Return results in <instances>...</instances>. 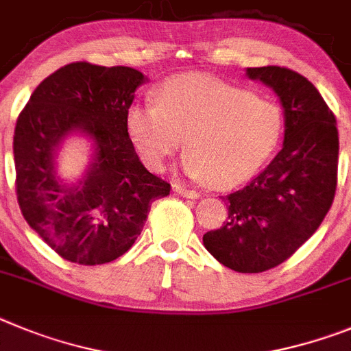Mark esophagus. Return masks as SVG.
<instances>
[{
    "instance_id": "1",
    "label": "esophagus",
    "mask_w": 351,
    "mask_h": 351,
    "mask_svg": "<svg viewBox=\"0 0 351 351\" xmlns=\"http://www.w3.org/2000/svg\"><path fill=\"white\" fill-rule=\"evenodd\" d=\"M175 191H176V194L183 195V197H187V199H197L199 197V192L189 191V189H185L183 185H175Z\"/></svg>"
}]
</instances>
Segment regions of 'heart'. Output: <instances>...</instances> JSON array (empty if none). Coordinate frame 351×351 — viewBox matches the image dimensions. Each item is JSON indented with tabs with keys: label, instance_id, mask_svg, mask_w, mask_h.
Segmentation results:
<instances>
[{
	"label": "heart",
	"instance_id": "1",
	"mask_svg": "<svg viewBox=\"0 0 351 351\" xmlns=\"http://www.w3.org/2000/svg\"><path fill=\"white\" fill-rule=\"evenodd\" d=\"M282 112L245 89L203 77H175L157 89L156 103L128 112V131L152 169L185 143L183 169L229 187L254 175L282 136Z\"/></svg>",
	"mask_w": 351,
	"mask_h": 351
}]
</instances>
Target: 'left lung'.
<instances>
[{
	"label": "left lung",
	"instance_id": "left-lung-1",
	"mask_svg": "<svg viewBox=\"0 0 351 351\" xmlns=\"http://www.w3.org/2000/svg\"><path fill=\"white\" fill-rule=\"evenodd\" d=\"M283 108V147L261 175L227 195L229 219L203 236L220 264L262 273L285 262L324 222L337 176L336 117L308 78L280 66L246 68Z\"/></svg>",
	"mask_w": 351,
	"mask_h": 351
}]
</instances>
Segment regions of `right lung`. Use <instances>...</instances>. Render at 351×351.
Returning <instances> with one entry per match:
<instances>
[{
  "instance_id": "add662e5",
  "label": "right lung",
  "mask_w": 351,
  "mask_h": 351,
  "mask_svg": "<svg viewBox=\"0 0 351 351\" xmlns=\"http://www.w3.org/2000/svg\"><path fill=\"white\" fill-rule=\"evenodd\" d=\"M148 78L128 66L71 62L31 94L14 134L15 185L31 229L62 258L84 266L115 261L136 241L150 204L169 194L134 152L128 112ZM75 134L93 145L84 175H57V154Z\"/></svg>"
}]
</instances>
